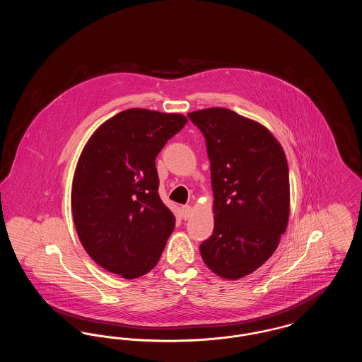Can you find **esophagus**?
<instances>
[{
    "instance_id": "1",
    "label": "esophagus",
    "mask_w": 362,
    "mask_h": 362,
    "mask_svg": "<svg viewBox=\"0 0 362 362\" xmlns=\"http://www.w3.org/2000/svg\"><path fill=\"white\" fill-rule=\"evenodd\" d=\"M182 216H183L185 220H189V217L192 216V207L189 206V205L182 206Z\"/></svg>"
}]
</instances>
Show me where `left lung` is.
<instances>
[{"instance_id": "obj_1", "label": "left lung", "mask_w": 362, "mask_h": 362, "mask_svg": "<svg viewBox=\"0 0 362 362\" xmlns=\"http://www.w3.org/2000/svg\"><path fill=\"white\" fill-rule=\"evenodd\" d=\"M205 136L213 187V235L199 245L207 267L226 279L248 276L270 258L289 220L286 156L258 122L228 108L189 112Z\"/></svg>"}]
</instances>
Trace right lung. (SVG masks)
Wrapping results in <instances>:
<instances>
[{"mask_svg":"<svg viewBox=\"0 0 362 362\" xmlns=\"http://www.w3.org/2000/svg\"><path fill=\"white\" fill-rule=\"evenodd\" d=\"M186 123L182 114L130 108L86 142L73 177V220L88 255L107 272L133 279L161 257L175 216L158 195L156 157Z\"/></svg>","mask_w":362,"mask_h":362,"instance_id":"obj_1","label":"right lung"}]
</instances>
